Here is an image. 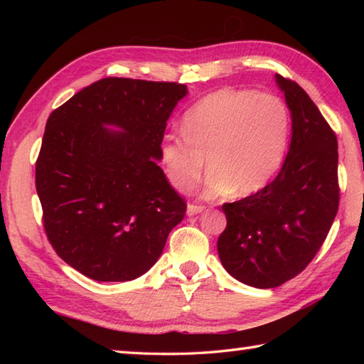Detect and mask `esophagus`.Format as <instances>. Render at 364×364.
I'll return each instance as SVG.
<instances>
[{
	"label": "esophagus",
	"instance_id": "obj_1",
	"mask_svg": "<svg viewBox=\"0 0 364 364\" xmlns=\"http://www.w3.org/2000/svg\"><path fill=\"white\" fill-rule=\"evenodd\" d=\"M203 211V206H200V205H188V210H186V214L189 215V218H192V215H197L198 213H202Z\"/></svg>",
	"mask_w": 364,
	"mask_h": 364
}]
</instances>
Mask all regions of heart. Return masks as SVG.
Wrapping results in <instances>:
<instances>
[{
	"label": "heart",
	"mask_w": 364,
	"mask_h": 364,
	"mask_svg": "<svg viewBox=\"0 0 364 364\" xmlns=\"http://www.w3.org/2000/svg\"><path fill=\"white\" fill-rule=\"evenodd\" d=\"M183 134L167 133L159 144V162L167 181L188 192L208 173L203 196L235 191L250 196L280 168L289 139V112L280 98L249 89L223 87L189 107Z\"/></svg>",
	"instance_id": "1"
}]
</instances>
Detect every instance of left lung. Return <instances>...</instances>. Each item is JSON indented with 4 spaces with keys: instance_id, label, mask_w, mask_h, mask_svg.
<instances>
[{
    "instance_id": "8db88e82",
    "label": "left lung",
    "mask_w": 364,
    "mask_h": 364,
    "mask_svg": "<svg viewBox=\"0 0 364 364\" xmlns=\"http://www.w3.org/2000/svg\"><path fill=\"white\" fill-rule=\"evenodd\" d=\"M291 111L292 136L280 173L257 194L222 206L218 252L227 272L253 288L299 275L326 241L339 205L338 141L297 82L275 75Z\"/></svg>"
}]
</instances>
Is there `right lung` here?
<instances>
[{"label": "right lung", "instance_id": "right-lung-1", "mask_svg": "<svg viewBox=\"0 0 364 364\" xmlns=\"http://www.w3.org/2000/svg\"><path fill=\"white\" fill-rule=\"evenodd\" d=\"M188 87L103 78L46 120L36 189L53 249L97 282H129L161 257L186 203L158 166L167 120Z\"/></svg>", "mask_w": 364, "mask_h": 364}]
</instances>
